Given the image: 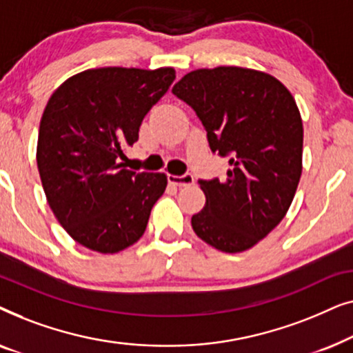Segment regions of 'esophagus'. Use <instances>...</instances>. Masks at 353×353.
<instances>
[{
  "label": "esophagus",
  "mask_w": 353,
  "mask_h": 353,
  "mask_svg": "<svg viewBox=\"0 0 353 353\" xmlns=\"http://www.w3.org/2000/svg\"><path fill=\"white\" fill-rule=\"evenodd\" d=\"M168 183L173 186H190L194 183V176L191 173H185V175H168Z\"/></svg>",
  "instance_id": "obj_1"
}]
</instances>
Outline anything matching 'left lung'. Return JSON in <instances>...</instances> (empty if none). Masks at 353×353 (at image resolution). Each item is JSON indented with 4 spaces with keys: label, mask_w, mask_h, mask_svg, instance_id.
<instances>
[{
    "label": "left lung",
    "mask_w": 353,
    "mask_h": 353,
    "mask_svg": "<svg viewBox=\"0 0 353 353\" xmlns=\"http://www.w3.org/2000/svg\"><path fill=\"white\" fill-rule=\"evenodd\" d=\"M172 91L196 110L212 151L230 156L225 181H199L205 205L192 230L216 250L244 252L276 228L296 196L303 146L296 99L273 75L236 65L192 70Z\"/></svg>",
    "instance_id": "1"
}]
</instances>
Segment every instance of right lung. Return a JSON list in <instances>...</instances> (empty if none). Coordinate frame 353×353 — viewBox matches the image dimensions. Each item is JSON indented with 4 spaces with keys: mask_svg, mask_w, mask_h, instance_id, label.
I'll return each instance as SVG.
<instances>
[{
    "mask_svg": "<svg viewBox=\"0 0 353 353\" xmlns=\"http://www.w3.org/2000/svg\"><path fill=\"white\" fill-rule=\"evenodd\" d=\"M173 80V67L88 69L57 86L43 110L37 165L48 204L70 238L94 252L137 243L165 191V173L132 172L120 159Z\"/></svg>",
    "mask_w": 353,
    "mask_h": 353,
    "instance_id": "1",
    "label": "right lung"
}]
</instances>
